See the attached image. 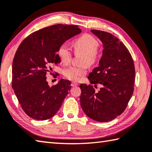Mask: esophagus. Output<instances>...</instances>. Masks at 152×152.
Wrapping results in <instances>:
<instances>
[{"label": "esophagus", "instance_id": "esophagus-1", "mask_svg": "<svg viewBox=\"0 0 152 152\" xmlns=\"http://www.w3.org/2000/svg\"><path fill=\"white\" fill-rule=\"evenodd\" d=\"M71 86H72V87H75V86H78V83H76V82H72V83H71Z\"/></svg>", "mask_w": 152, "mask_h": 152}]
</instances>
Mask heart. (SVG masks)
<instances>
[{
  "instance_id": "heart-1",
  "label": "heart",
  "mask_w": 152,
  "mask_h": 152,
  "mask_svg": "<svg viewBox=\"0 0 152 152\" xmlns=\"http://www.w3.org/2000/svg\"><path fill=\"white\" fill-rule=\"evenodd\" d=\"M74 53L76 55L83 54L82 65H87L88 67L94 66L99 61L101 50L99 47V41L94 35L84 34L80 36L73 42ZM58 57L63 64H69L72 59V53L66 43L61 44L58 49ZM87 73V67L84 66L78 67L71 66L63 70V75L72 81H78L80 77Z\"/></svg>"
}]
</instances>
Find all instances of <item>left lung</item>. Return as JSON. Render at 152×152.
I'll return each mask as SVG.
<instances>
[{
    "label": "left lung",
    "instance_id": "obj_1",
    "mask_svg": "<svg viewBox=\"0 0 152 152\" xmlns=\"http://www.w3.org/2000/svg\"><path fill=\"white\" fill-rule=\"evenodd\" d=\"M103 43L99 66L88 77L91 84H80V105L86 115L98 122H108L126 109L135 81V68L131 55L122 41L110 33L91 29ZM98 83L102 86L96 92Z\"/></svg>",
    "mask_w": 152,
    "mask_h": 152
}]
</instances>
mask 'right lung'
<instances>
[{
	"instance_id": "1",
	"label": "right lung",
	"mask_w": 152,
	"mask_h": 152,
	"mask_svg": "<svg viewBox=\"0 0 152 152\" xmlns=\"http://www.w3.org/2000/svg\"><path fill=\"white\" fill-rule=\"evenodd\" d=\"M80 32L78 26L53 25L33 32L20 45L13 60L12 87L29 117L47 120L60 109L70 90V82L61 80L50 87L46 74L59 62L56 55L59 46Z\"/></svg>"
}]
</instances>
